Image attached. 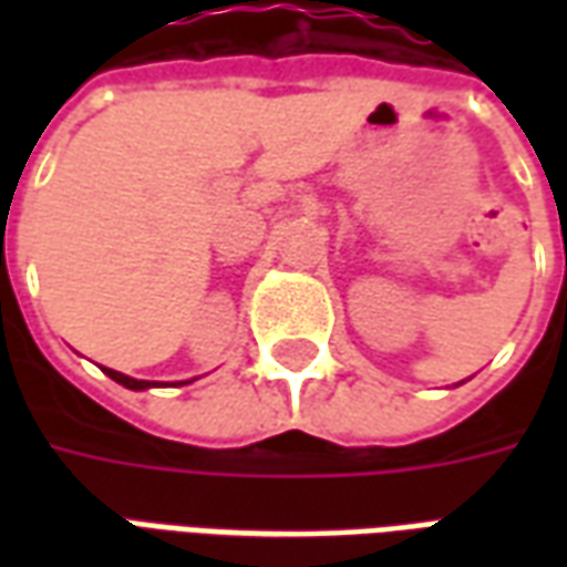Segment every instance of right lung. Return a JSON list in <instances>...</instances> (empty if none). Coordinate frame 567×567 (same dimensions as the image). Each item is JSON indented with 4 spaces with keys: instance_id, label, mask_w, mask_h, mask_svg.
<instances>
[{
    "instance_id": "1",
    "label": "right lung",
    "mask_w": 567,
    "mask_h": 567,
    "mask_svg": "<svg viewBox=\"0 0 567 567\" xmlns=\"http://www.w3.org/2000/svg\"><path fill=\"white\" fill-rule=\"evenodd\" d=\"M105 373H109V377H112L115 382H121L124 389H133V392H142V389H148V385H151V382H145V380H133V377H124V373H117V370L105 368Z\"/></svg>"
}]
</instances>
